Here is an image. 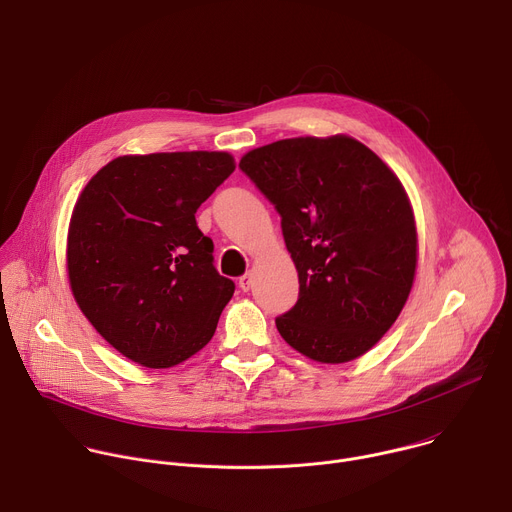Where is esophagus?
I'll use <instances>...</instances> for the list:
<instances>
[{
    "label": "esophagus",
    "instance_id": "34e87169",
    "mask_svg": "<svg viewBox=\"0 0 512 512\" xmlns=\"http://www.w3.org/2000/svg\"><path fill=\"white\" fill-rule=\"evenodd\" d=\"M238 284H240V288H242L244 292H248V290L252 288V274H244V276H240Z\"/></svg>",
    "mask_w": 512,
    "mask_h": 512
}]
</instances>
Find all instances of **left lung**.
Instances as JSON below:
<instances>
[{"label": "left lung", "mask_w": 512, "mask_h": 512, "mask_svg": "<svg viewBox=\"0 0 512 512\" xmlns=\"http://www.w3.org/2000/svg\"><path fill=\"white\" fill-rule=\"evenodd\" d=\"M240 169L274 203L298 272L282 339L319 363L365 355L395 323L418 266V230L397 175L347 135L248 151Z\"/></svg>", "instance_id": "left-lung-1"}]
</instances>
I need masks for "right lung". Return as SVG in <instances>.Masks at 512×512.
<instances>
[{
  "mask_svg": "<svg viewBox=\"0 0 512 512\" xmlns=\"http://www.w3.org/2000/svg\"><path fill=\"white\" fill-rule=\"evenodd\" d=\"M236 169L224 151L123 155L80 191L66 240L82 315L127 359L167 369L206 347L234 282L195 212Z\"/></svg>",
  "mask_w": 512,
  "mask_h": 512,
  "instance_id": "add662e5",
  "label": "right lung"
}]
</instances>
